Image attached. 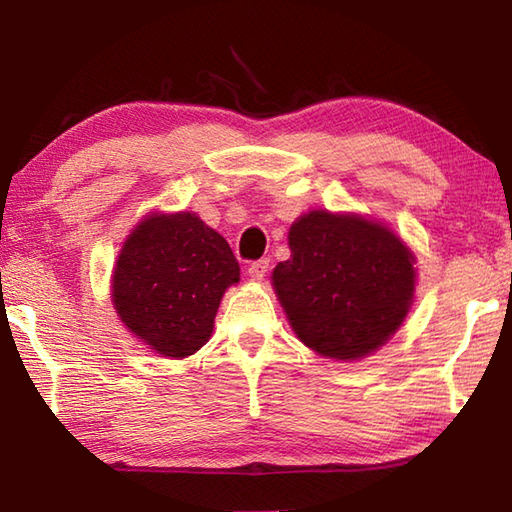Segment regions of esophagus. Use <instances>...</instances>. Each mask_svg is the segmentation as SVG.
I'll list each match as a JSON object with an SVG mask.
<instances>
[{
    "mask_svg": "<svg viewBox=\"0 0 512 512\" xmlns=\"http://www.w3.org/2000/svg\"><path fill=\"white\" fill-rule=\"evenodd\" d=\"M268 268H270L268 259H259V262H253L248 266V277L255 279V281H262L268 273Z\"/></svg>",
    "mask_w": 512,
    "mask_h": 512,
    "instance_id": "34e87169",
    "label": "esophagus"
}]
</instances>
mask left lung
<instances>
[{
  "label": "left lung",
  "mask_w": 512,
  "mask_h": 512,
  "mask_svg": "<svg viewBox=\"0 0 512 512\" xmlns=\"http://www.w3.org/2000/svg\"><path fill=\"white\" fill-rule=\"evenodd\" d=\"M290 259L273 288L297 339L321 356L358 361L394 334L413 303L411 250L354 213L310 211L290 226Z\"/></svg>",
  "instance_id": "8db88e82"
}]
</instances>
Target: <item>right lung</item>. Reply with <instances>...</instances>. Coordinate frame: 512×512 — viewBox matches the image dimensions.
<instances>
[{
	"label": "right lung",
	"instance_id": "1",
	"mask_svg": "<svg viewBox=\"0 0 512 512\" xmlns=\"http://www.w3.org/2000/svg\"><path fill=\"white\" fill-rule=\"evenodd\" d=\"M239 264L226 239L195 213H151L127 235L112 277V303L149 350L184 358L211 339Z\"/></svg>",
	"mask_w": 512,
	"mask_h": 512
}]
</instances>
